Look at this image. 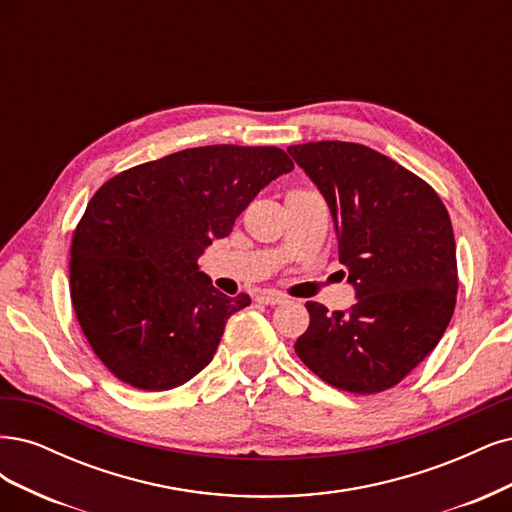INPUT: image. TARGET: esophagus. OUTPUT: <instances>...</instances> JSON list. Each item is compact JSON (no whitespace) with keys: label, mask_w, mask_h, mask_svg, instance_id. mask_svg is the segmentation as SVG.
<instances>
[{"label":"esophagus","mask_w":512,"mask_h":512,"mask_svg":"<svg viewBox=\"0 0 512 512\" xmlns=\"http://www.w3.org/2000/svg\"><path fill=\"white\" fill-rule=\"evenodd\" d=\"M257 302L259 304H266V306H278V304H285L287 298L283 293H276V291H263L257 295Z\"/></svg>","instance_id":"obj_1"}]
</instances>
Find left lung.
Masks as SVG:
<instances>
[{
  "mask_svg": "<svg viewBox=\"0 0 512 512\" xmlns=\"http://www.w3.org/2000/svg\"><path fill=\"white\" fill-rule=\"evenodd\" d=\"M287 151L327 200L357 291L349 310L306 302L310 325L295 353L342 391L391 389L436 349L453 317L449 210L423 178L370 146L325 140Z\"/></svg>",
  "mask_w": 512,
  "mask_h": 512,
  "instance_id": "left-lung-1",
  "label": "left lung"
}]
</instances>
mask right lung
<instances>
[{
	"instance_id": "add662e5",
	"label": "right lung",
	"mask_w": 512,
	"mask_h": 512,
	"mask_svg": "<svg viewBox=\"0 0 512 512\" xmlns=\"http://www.w3.org/2000/svg\"><path fill=\"white\" fill-rule=\"evenodd\" d=\"M293 161L276 146L185 148L95 191L70 251L82 334L119 381L166 391L204 370L227 319L251 304L210 285L197 257Z\"/></svg>"
}]
</instances>
